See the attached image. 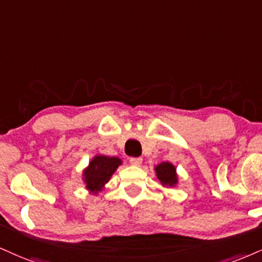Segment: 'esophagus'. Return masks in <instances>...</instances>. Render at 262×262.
<instances>
[{"label":"esophagus","instance_id":"1","mask_svg":"<svg viewBox=\"0 0 262 262\" xmlns=\"http://www.w3.org/2000/svg\"><path fill=\"white\" fill-rule=\"evenodd\" d=\"M130 163L135 166H140L142 164V158H130Z\"/></svg>","mask_w":262,"mask_h":262}]
</instances>
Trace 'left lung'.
Segmentation results:
<instances>
[{
    "mask_svg": "<svg viewBox=\"0 0 262 262\" xmlns=\"http://www.w3.org/2000/svg\"><path fill=\"white\" fill-rule=\"evenodd\" d=\"M156 172L158 180L160 181L163 186H175L177 183L176 169L172 164L170 163H161L156 166Z\"/></svg>",
    "mask_w": 262,
    "mask_h": 262,
    "instance_id": "8db88e82",
    "label": "left lung"
}]
</instances>
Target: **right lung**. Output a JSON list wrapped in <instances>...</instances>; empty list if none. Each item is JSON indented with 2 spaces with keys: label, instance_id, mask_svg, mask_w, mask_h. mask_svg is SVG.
<instances>
[{
  "label": "right lung",
  "instance_id": "right-lung-1",
  "mask_svg": "<svg viewBox=\"0 0 262 262\" xmlns=\"http://www.w3.org/2000/svg\"><path fill=\"white\" fill-rule=\"evenodd\" d=\"M119 165H121V160L116 157L97 156L93 158L89 167L83 171V181L86 183V188L93 193L99 192L111 180Z\"/></svg>",
  "mask_w": 262,
  "mask_h": 262
}]
</instances>
